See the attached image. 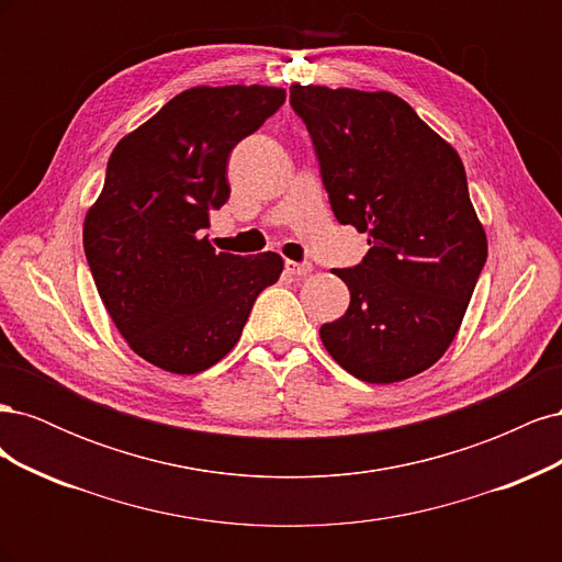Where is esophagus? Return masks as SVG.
Returning <instances> with one entry per match:
<instances>
[{
	"label": "esophagus",
	"mask_w": 562,
	"mask_h": 562,
	"mask_svg": "<svg viewBox=\"0 0 562 562\" xmlns=\"http://www.w3.org/2000/svg\"><path fill=\"white\" fill-rule=\"evenodd\" d=\"M285 271L293 277H307L312 274V265L310 262H295V260H285Z\"/></svg>",
	"instance_id": "1"
}]
</instances>
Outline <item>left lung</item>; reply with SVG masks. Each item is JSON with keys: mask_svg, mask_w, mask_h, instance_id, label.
<instances>
[{"mask_svg": "<svg viewBox=\"0 0 562 562\" xmlns=\"http://www.w3.org/2000/svg\"><path fill=\"white\" fill-rule=\"evenodd\" d=\"M335 217L368 232L345 316L321 342L349 375L391 384L431 368L462 326L487 258L457 149L389 91L291 87Z\"/></svg>", "mask_w": 562, "mask_h": 562, "instance_id": "1", "label": "left lung"}]
</instances>
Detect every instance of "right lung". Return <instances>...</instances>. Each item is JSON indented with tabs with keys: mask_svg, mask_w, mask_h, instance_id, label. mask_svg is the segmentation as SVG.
Here are the masks:
<instances>
[{
	"mask_svg": "<svg viewBox=\"0 0 562 562\" xmlns=\"http://www.w3.org/2000/svg\"><path fill=\"white\" fill-rule=\"evenodd\" d=\"M285 100L277 87H194L112 149L83 217V252L116 330L145 359L196 375L239 342L252 302L277 283V252H215L211 211L229 199L227 161Z\"/></svg>",
	"mask_w": 562,
	"mask_h": 562,
	"instance_id": "right-lung-1",
	"label": "right lung"
}]
</instances>
